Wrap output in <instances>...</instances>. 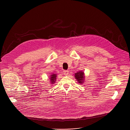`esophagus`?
Segmentation results:
<instances>
[{"mask_svg": "<svg viewBox=\"0 0 130 130\" xmlns=\"http://www.w3.org/2000/svg\"><path fill=\"white\" fill-rule=\"evenodd\" d=\"M63 73L64 75H68L69 73V71L68 70H64L63 71Z\"/></svg>", "mask_w": 130, "mask_h": 130, "instance_id": "esophagus-1", "label": "esophagus"}]
</instances>
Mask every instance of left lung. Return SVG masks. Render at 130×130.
<instances>
[{
    "instance_id": "8db88e82",
    "label": "left lung",
    "mask_w": 130,
    "mask_h": 130,
    "mask_svg": "<svg viewBox=\"0 0 130 130\" xmlns=\"http://www.w3.org/2000/svg\"><path fill=\"white\" fill-rule=\"evenodd\" d=\"M84 75V73L82 71H80L75 73V78L79 84H82L85 81Z\"/></svg>"
}]
</instances>
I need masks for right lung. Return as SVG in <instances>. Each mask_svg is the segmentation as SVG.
<instances>
[{
  "mask_svg": "<svg viewBox=\"0 0 130 130\" xmlns=\"http://www.w3.org/2000/svg\"><path fill=\"white\" fill-rule=\"evenodd\" d=\"M57 75L55 73H52L51 74V75L50 76L49 82L51 83V84H53L54 83H55L57 80Z\"/></svg>",
  "mask_w": 130,
  "mask_h": 130,
  "instance_id": "obj_1",
  "label": "right lung"
}]
</instances>
